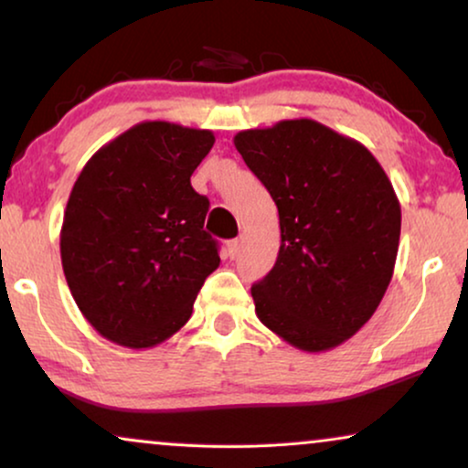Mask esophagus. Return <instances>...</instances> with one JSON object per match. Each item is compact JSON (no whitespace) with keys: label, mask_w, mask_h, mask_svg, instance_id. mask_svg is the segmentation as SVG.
Returning <instances> with one entry per match:
<instances>
[{"label":"esophagus","mask_w":468,"mask_h":468,"mask_svg":"<svg viewBox=\"0 0 468 468\" xmlns=\"http://www.w3.org/2000/svg\"><path fill=\"white\" fill-rule=\"evenodd\" d=\"M228 253H229V258H236V255L240 253V240L239 239L228 240Z\"/></svg>","instance_id":"34e87169"}]
</instances>
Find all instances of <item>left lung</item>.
Returning <instances> with one entry per match:
<instances>
[{"mask_svg": "<svg viewBox=\"0 0 468 468\" xmlns=\"http://www.w3.org/2000/svg\"><path fill=\"white\" fill-rule=\"evenodd\" d=\"M234 144L279 210L272 271L253 283L260 322L325 351L373 317L394 272L400 204L367 146L313 119L245 130Z\"/></svg>", "mask_w": 468, "mask_h": 468, "instance_id": "obj_1", "label": "left lung"}]
</instances>
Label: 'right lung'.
I'll return each instance as SVG.
<instances>
[{
  "label": "right lung",
  "mask_w": 468,
  "mask_h": 468,
  "mask_svg": "<svg viewBox=\"0 0 468 468\" xmlns=\"http://www.w3.org/2000/svg\"><path fill=\"white\" fill-rule=\"evenodd\" d=\"M208 130L144 121L101 146L69 194L61 264L87 322L108 341L146 349L181 330L219 242L204 229L208 197L191 175Z\"/></svg>",
  "instance_id": "right-lung-1"
}]
</instances>
